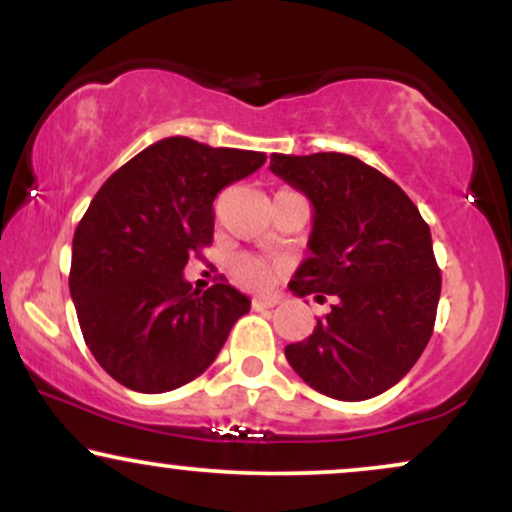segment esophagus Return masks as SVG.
<instances>
[{"label":"esophagus","instance_id":"34e87169","mask_svg":"<svg viewBox=\"0 0 512 512\" xmlns=\"http://www.w3.org/2000/svg\"><path fill=\"white\" fill-rule=\"evenodd\" d=\"M279 303L274 296H257L252 298V310H267V308H274V305Z\"/></svg>","mask_w":512,"mask_h":512}]
</instances>
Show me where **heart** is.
<instances>
[{
	"label": "heart",
	"mask_w": 512,
	"mask_h": 512,
	"mask_svg": "<svg viewBox=\"0 0 512 512\" xmlns=\"http://www.w3.org/2000/svg\"><path fill=\"white\" fill-rule=\"evenodd\" d=\"M276 264L255 255H240L233 262V276H236L238 284H243L245 289H264V286L272 284L276 274Z\"/></svg>",
	"instance_id": "obj_1"
}]
</instances>
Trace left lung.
Listing matches in <instances>:
<instances>
[{
  "label": "left lung",
  "instance_id": "8db88e82",
  "mask_svg": "<svg viewBox=\"0 0 512 512\" xmlns=\"http://www.w3.org/2000/svg\"><path fill=\"white\" fill-rule=\"evenodd\" d=\"M269 168L315 211L310 257L289 289L334 298L313 334L286 346L291 368L342 402L390 390L424 354L436 325L440 269L431 228L397 182L356 156L274 154Z\"/></svg>",
  "mask_w": 512,
  "mask_h": 512
}]
</instances>
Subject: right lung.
<instances>
[{"mask_svg": "<svg viewBox=\"0 0 512 512\" xmlns=\"http://www.w3.org/2000/svg\"><path fill=\"white\" fill-rule=\"evenodd\" d=\"M267 156L168 137L115 170L79 221L69 291L86 346L134 392L202 375L250 298L226 281L199 293L182 276L214 238V199Z\"/></svg>", "mask_w": 512, "mask_h": 512, "instance_id": "add662e5", "label": "right lung"}]
</instances>
